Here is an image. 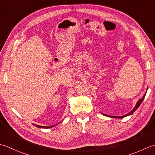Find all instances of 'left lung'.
Wrapping results in <instances>:
<instances>
[{
  "label": "left lung",
  "mask_w": 155,
  "mask_h": 155,
  "mask_svg": "<svg viewBox=\"0 0 155 155\" xmlns=\"http://www.w3.org/2000/svg\"><path fill=\"white\" fill-rule=\"evenodd\" d=\"M147 90H148V87H147V91H146V93H145L144 94V96H143V97H142V98H140L139 100L137 102V103L136 104V105H135V106H134V108L132 109V110H131V111L129 112L128 114H126V115H124V116H108V115H106V114H103V113H102L103 115H104V116H108V117H110V118H124V117H126V116H130V115H132V114H133L136 110H137V109H138V107L140 106V105L141 104V103L143 102V100H144V97H145V96H146V94H147Z\"/></svg>",
  "instance_id": "left-lung-1"
}]
</instances>
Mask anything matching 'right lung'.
Instances as JSON below:
<instances>
[{"label": "right lung", "mask_w": 155, "mask_h": 155, "mask_svg": "<svg viewBox=\"0 0 155 155\" xmlns=\"http://www.w3.org/2000/svg\"><path fill=\"white\" fill-rule=\"evenodd\" d=\"M61 123V122H60ZM36 126L37 128H52L53 126H55L56 124L55 125H53V126H39V125H37V124H33Z\"/></svg>", "instance_id": "add662e5"}]
</instances>
